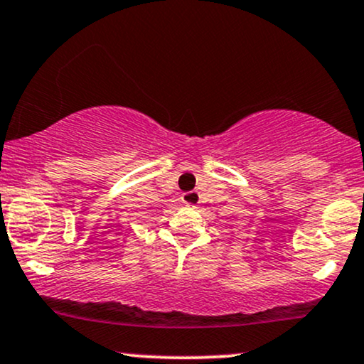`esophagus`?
<instances>
[{"label": "esophagus", "mask_w": 364, "mask_h": 364, "mask_svg": "<svg viewBox=\"0 0 364 364\" xmlns=\"http://www.w3.org/2000/svg\"><path fill=\"white\" fill-rule=\"evenodd\" d=\"M181 201L188 206H196L200 203V196H198L196 191H188V193H183Z\"/></svg>", "instance_id": "34e87169"}]
</instances>
